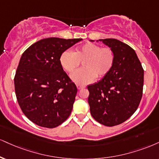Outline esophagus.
I'll use <instances>...</instances> for the list:
<instances>
[{
  "instance_id": "esophagus-1",
  "label": "esophagus",
  "mask_w": 159,
  "mask_h": 159,
  "mask_svg": "<svg viewBox=\"0 0 159 159\" xmlns=\"http://www.w3.org/2000/svg\"><path fill=\"white\" fill-rule=\"evenodd\" d=\"M86 87L85 86H84V85H80V84H78L77 85V88H78V89H84V88H85Z\"/></svg>"
}]
</instances>
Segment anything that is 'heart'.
<instances>
[{
	"label": "heart",
	"instance_id": "obj_1",
	"mask_svg": "<svg viewBox=\"0 0 159 159\" xmlns=\"http://www.w3.org/2000/svg\"><path fill=\"white\" fill-rule=\"evenodd\" d=\"M116 55L111 47H101L87 42L74 49L65 51L60 56V64L66 72L72 74L84 63L83 70L75 73L72 80L78 84H87L97 78L105 77L113 66Z\"/></svg>",
	"mask_w": 159,
	"mask_h": 159
}]
</instances>
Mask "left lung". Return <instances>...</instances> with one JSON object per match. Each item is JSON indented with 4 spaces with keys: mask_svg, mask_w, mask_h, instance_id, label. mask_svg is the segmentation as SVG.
<instances>
[{
    "mask_svg": "<svg viewBox=\"0 0 159 159\" xmlns=\"http://www.w3.org/2000/svg\"><path fill=\"white\" fill-rule=\"evenodd\" d=\"M113 49L116 60L110 72L87 87L88 103L95 121L113 127L127 121L142 98L144 70L134 49L114 38L100 40Z\"/></svg>",
    "mask_w": 159,
    "mask_h": 159,
    "instance_id": "8db88e82",
    "label": "left lung"
}]
</instances>
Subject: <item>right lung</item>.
Returning <instances> with one entry per match:
<instances>
[{
  "label": "right lung",
  "mask_w": 159,
  "mask_h": 159,
  "mask_svg": "<svg viewBox=\"0 0 159 159\" xmlns=\"http://www.w3.org/2000/svg\"><path fill=\"white\" fill-rule=\"evenodd\" d=\"M81 40L45 38L23 53L14 78L15 95L24 114L40 127H58L71 113L78 89L60 56Z\"/></svg>",
  "instance_id": "1"
}]
</instances>
